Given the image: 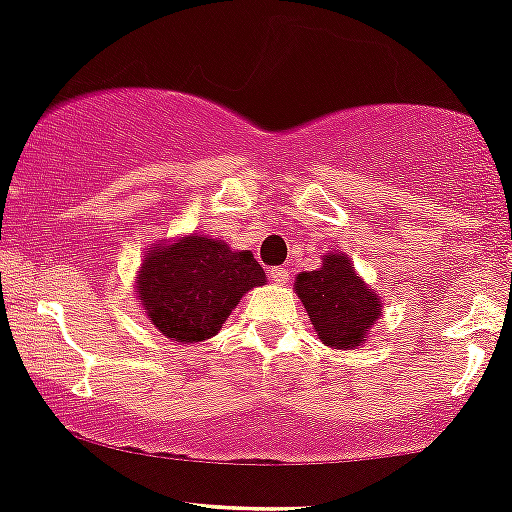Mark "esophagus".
Masks as SVG:
<instances>
[{"label":"esophagus","instance_id":"esophagus-1","mask_svg":"<svg viewBox=\"0 0 512 512\" xmlns=\"http://www.w3.org/2000/svg\"><path fill=\"white\" fill-rule=\"evenodd\" d=\"M271 278H273V283L285 285L287 280H290V273H287V268H283V266H275V268H271Z\"/></svg>","mask_w":512,"mask_h":512}]
</instances>
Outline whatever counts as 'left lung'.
Here are the masks:
<instances>
[{"mask_svg":"<svg viewBox=\"0 0 512 512\" xmlns=\"http://www.w3.org/2000/svg\"><path fill=\"white\" fill-rule=\"evenodd\" d=\"M319 338L331 348H355L380 317V300L353 271L343 254L324 258L319 271L297 275L295 283Z\"/></svg>","mask_w":512,"mask_h":512,"instance_id":"1","label":"left lung"}]
</instances>
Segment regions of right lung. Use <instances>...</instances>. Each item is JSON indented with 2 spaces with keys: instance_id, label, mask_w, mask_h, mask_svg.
Returning <instances> with one entry per match:
<instances>
[{
  "instance_id": "add662e5",
  "label": "right lung",
  "mask_w": 512,
  "mask_h": 512,
  "mask_svg": "<svg viewBox=\"0 0 512 512\" xmlns=\"http://www.w3.org/2000/svg\"><path fill=\"white\" fill-rule=\"evenodd\" d=\"M266 283L251 251H232L222 241L186 237L154 246L137 280L147 317L164 336L198 343L222 329L241 295Z\"/></svg>"
}]
</instances>
